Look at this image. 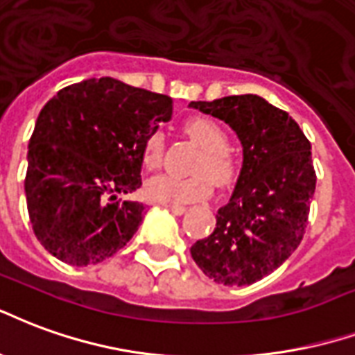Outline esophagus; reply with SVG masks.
I'll return each mask as SVG.
<instances>
[{"label": "esophagus", "mask_w": 355, "mask_h": 355, "mask_svg": "<svg viewBox=\"0 0 355 355\" xmlns=\"http://www.w3.org/2000/svg\"><path fill=\"white\" fill-rule=\"evenodd\" d=\"M164 208L170 209L172 214H175V216H183L185 211H187V208L185 206H178V204H162Z\"/></svg>", "instance_id": "esophagus-1"}]
</instances>
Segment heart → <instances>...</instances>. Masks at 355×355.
<instances>
[{"label":"heart","instance_id":"heart-1","mask_svg":"<svg viewBox=\"0 0 355 355\" xmlns=\"http://www.w3.org/2000/svg\"><path fill=\"white\" fill-rule=\"evenodd\" d=\"M183 130L195 144L202 147L191 178H175L170 174L155 175L147 181L144 193L151 202L187 204L202 200L211 193V181L225 189L236 180V160L229 151V136L219 123L206 117L191 119ZM164 159V136L155 130L141 146V162L147 170H157Z\"/></svg>","mask_w":355,"mask_h":355}]
</instances>
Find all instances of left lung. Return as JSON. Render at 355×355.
Wrapping results in <instances>:
<instances>
[{"instance_id": "obj_1", "label": "left lung", "mask_w": 355, "mask_h": 355, "mask_svg": "<svg viewBox=\"0 0 355 355\" xmlns=\"http://www.w3.org/2000/svg\"><path fill=\"white\" fill-rule=\"evenodd\" d=\"M189 105L229 124L244 153L231 200L217 209L216 229L191 245V255L217 284L250 286L276 270L304 236L315 191L310 141L286 111L261 96Z\"/></svg>"}]
</instances>
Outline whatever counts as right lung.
Returning <instances> with one entry per match:
<instances>
[{
    "label": "right lung",
    "instance_id": "obj_1",
    "mask_svg": "<svg viewBox=\"0 0 355 355\" xmlns=\"http://www.w3.org/2000/svg\"><path fill=\"white\" fill-rule=\"evenodd\" d=\"M172 119V98L102 77L75 83L41 110L28 144L24 191L33 232L56 259L94 265L138 231L141 146Z\"/></svg>",
    "mask_w": 355,
    "mask_h": 355
}]
</instances>
